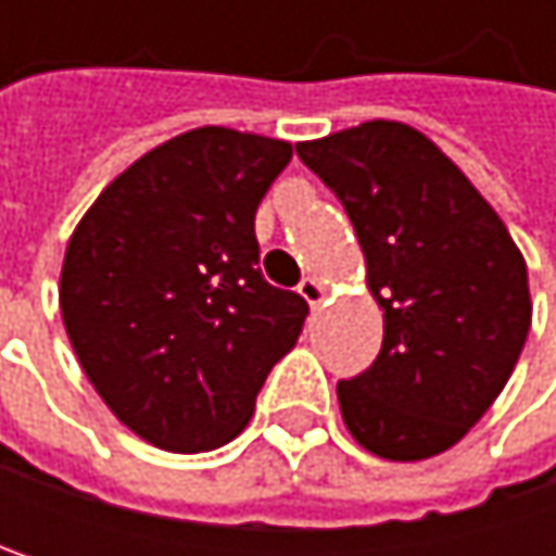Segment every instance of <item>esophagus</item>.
Instances as JSON below:
<instances>
[{
    "mask_svg": "<svg viewBox=\"0 0 556 556\" xmlns=\"http://www.w3.org/2000/svg\"><path fill=\"white\" fill-rule=\"evenodd\" d=\"M299 295H302L308 305H318V302L325 299V286H321L315 277H305L302 282H299Z\"/></svg>",
    "mask_w": 556,
    "mask_h": 556,
    "instance_id": "obj_1",
    "label": "esophagus"
}]
</instances>
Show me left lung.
<instances>
[{"label":"left lung","mask_w":556,"mask_h":556,"mask_svg":"<svg viewBox=\"0 0 556 556\" xmlns=\"http://www.w3.org/2000/svg\"><path fill=\"white\" fill-rule=\"evenodd\" d=\"M295 154L344 205L383 308L377 361L338 383L377 457L457 444L508 383L531 328L525 261L493 205L421 131L364 122Z\"/></svg>","instance_id":"8db88e82"}]
</instances>
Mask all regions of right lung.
<instances>
[{"label":"right lung","instance_id":"add662e5","mask_svg":"<svg viewBox=\"0 0 556 556\" xmlns=\"http://www.w3.org/2000/svg\"><path fill=\"white\" fill-rule=\"evenodd\" d=\"M286 141L195 128L135 161L76 225L60 312L105 405L144 441L199 454L231 441L308 315L270 286L254 215Z\"/></svg>","mask_w":556,"mask_h":556}]
</instances>
